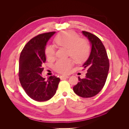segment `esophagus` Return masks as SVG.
<instances>
[{
  "instance_id": "1",
  "label": "esophagus",
  "mask_w": 129,
  "mask_h": 129,
  "mask_svg": "<svg viewBox=\"0 0 129 129\" xmlns=\"http://www.w3.org/2000/svg\"><path fill=\"white\" fill-rule=\"evenodd\" d=\"M70 77V76H64V75H62L61 77H60V79L61 80H63L64 79H67V78H69Z\"/></svg>"
}]
</instances>
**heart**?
I'll return each mask as SVG.
<instances>
[{
	"instance_id": "obj_1",
	"label": "heart",
	"mask_w": 129,
	"mask_h": 129,
	"mask_svg": "<svg viewBox=\"0 0 129 129\" xmlns=\"http://www.w3.org/2000/svg\"><path fill=\"white\" fill-rule=\"evenodd\" d=\"M54 41L61 47L67 48L68 54L77 62L81 63L87 60L90 52V46L84 39L79 38V36L72 31H65L58 34ZM45 54L48 58L51 59L55 56V51L52 46H47ZM74 64L71 58L58 60L54 66L55 71L61 74H67L70 71Z\"/></svg>"
}]
</instances>
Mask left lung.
<instances>
[{"instance_id":"1","label":"left lung","mask_w":129,"mask_h":129,"mask_svg":"<svg viewBox=\"0 0 129 129\" xmlns=\"http://www.w3.org/2000/svg\"><path fill=\"white\" fill-rule=\"evenodd\" d=\"M91 46V51L87 61L83 64L87 69L83 79L79 78V82L73 87L76 95L84 98L95 96L105 84L109 69V62L106 50L100 39L90 33L82 31Z\"/></svg>"}]
</instances>
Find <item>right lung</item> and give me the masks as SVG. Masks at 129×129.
<instances>
[{"mask_svg": "<svg viewBox=\"0 0 129 129\" xmlns=\"http://www.w3.org/2000/svg\"><path fill=\"white\" fill-rule=\"evenodd\" d=\"M55 33H43L32 38L25 46L19 58V77L21 86L29 97L38 102L51 99L60 81L55 76L47 80L42 76L47 43Z\"/></svg>", "mask_w": 129, "mask_h": 129, "instance_id": "add662e5", "label": "right lung"}]
</instances>
